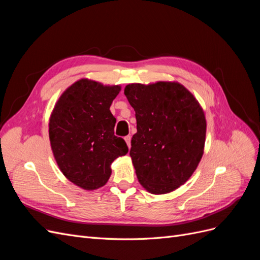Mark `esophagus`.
I'll use <instances>...</instances> for the list:
<instances>
[{
  "instance_id": "obj_1",
  "label": "esophagus",
  "mask_w": 260,
  "mask_h": 260,
  "mask_svg": "<svg viewBox=\"0 0 260 260\" xmlns=\"http://www.w3.org/2000/svg\"><path fill=\"white\" fill-rule=\"evenodd\" d=\"M124 141H125V143H127L128 147L130 148V147H131V136H127V137H124Z\"/></svg>"
}]
</instances>
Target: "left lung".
<instances>
[{"label": "left lung", "instance_id": "1", "mask_svg": "<svg viewBox=\"0 0 260 260\" xmlns=\"http://www.w3.org/2000/svg\"><path fill=\"white\" fill-rule=\"evenodd\" d=\"M124 95L137 118L130 156L139 182L152 194L176 190L203 156L206 119L201 105L178 82L131 83Z\"/></svg>", "mask_w": 260, "mask_h": 260}]
</instances>
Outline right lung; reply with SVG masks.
I'll use <instances>...</instances> for the list:
<instances>
[{"mask_svg":"<svg viewBox=\"0 0 260 260\" xmlns=\"http://www.w3.org/2000/svg\"><path fill=\"white\" fill-rule=\"evenodd\" d=\"M120 85L81 79L61 94L49 123L51 147L60 171L84 190L103 186L112 162L128 153L114 135L116 118L109 111Z\"/></svg>","mask_w":260,"mask_h":260,"instance_id":"obj_1","label":"right lung"}]
</instances>
